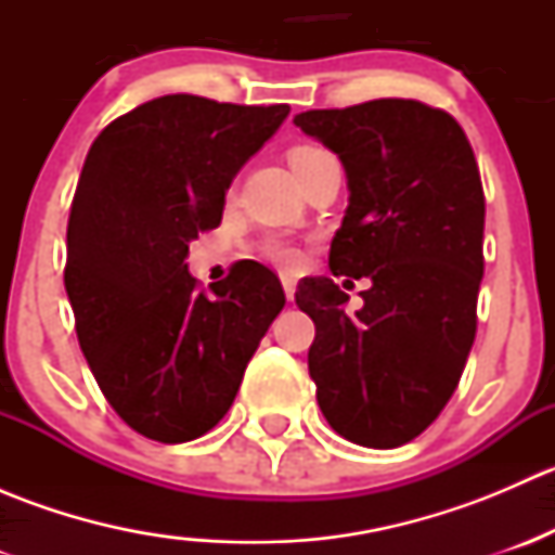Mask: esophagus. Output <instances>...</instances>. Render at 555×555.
Segmentation results:
<instances>
[{"mask_svg": "<svg viewBox=\"0 0 555 555\" xmlns=\"http://www.w3.org/2000/svg\"><path fill=\"white\" fill-rule=\"evenodd\" d=\"M282 287H284V295H287V300H295V287H298L295 276L284 273V276H282Z\"/></svg>", "mask_w": 555, "mask_h": 555, "instance_id": "1", "label": "esophagus"}]
</instances>
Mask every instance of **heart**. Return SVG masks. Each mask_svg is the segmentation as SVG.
I'll return each mask as SVG.
<instances>
[{
  "instance_id": "1",
  "label": "heart",
  "mask_w": 555,
  "mask_h": 555,
  "mask_svg": "<svg viewBox=\"0 0 555 555\" xmlns=\"http://www.w3.org/2000/svg\"><path fill=\"white\" fill-rule=\"evenodd\" d=\"M313 150H317V147H298V150H293V153H289V164H293L295 158H300V155L313 153ZM262 251H266V257L273 262V266L295 268L300 262L298 246L289 244L287 238H268L266 246H262Z\"/></svg>"
}]
</instances>
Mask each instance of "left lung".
<instances>
[{
    "label": "left lung",
    "instance_id": "obj_1",
    "mask_svg": "<svg viewBox=\"0 0 555 555\" xmlns=\"http://www.w3.org/2000/svg\"><path fill=\"white\" fill-rule=\"evenodd\" d=\"M295 126L338 155L349 184L330 271L371 282L354 313L333 279L298 284L295 304L317 327V402L351 443L397 449L440 416L473 349L486 220L478 164L449 112L413 99L309 109Z\"/></svg>",
    "mask_w": 555,
    "mask_h": 555
}]
</instances>
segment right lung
Instances as JSON below:
<instances>
[{
	"label": "right lung",
	"mask_w": 555,
	"mask_h": 555,
	"mask_svg": "<svg viewBox=\"0 0 555 555\" xmlns=\"http://www.w3.org/2000/svg\"><path fill=\"white\" fill-rule=\"evenodd\" d=\"M287 115V104L171 93L112 120L88 150L64 284L91 373L144 438L209 433L284 309L276 273L260 262H238L206 295L184 260L198 233L220 225L233 177Z\"/></svg>",
	"instance_id": "1"
}]
</instances>
